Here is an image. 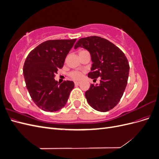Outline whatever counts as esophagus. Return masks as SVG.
<instances>
[{
  "label": "esophagus",
  "mask_w": 159,
  "mask_h": 159,
  "mask_svg": "<svg viewBox=\"0 0 159 159\" xmlns=\"http://www.w3.org/2000/svg\"><path fill=\"white\" fill-rule=\"evenodd\" d=\"M74 84L75 85H78L80 84V82H79V81H74Z\"/></svg>",
  "instance_id": "esophagus-1"
}]
</instances>
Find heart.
Returning <instances> with one entry per match:
<instances>
[{
    "label": "heart",
    "instance_id": "b5f03b06",
    "mask_svg": "<svg viewBox=\"0 0 159 159\" xmlns=\"http://www.w3.org/2000/svg\"><path fill=\"white\" fill-rule=\"evenodd\" d=\"M84 51H85V50H80L79 53H81V52H82ZM82 74H83L82 72H81L80 71L74 70V71H72L70 72L68 75L71 79L75 80H78L81 79V77H82Z\"/></svg>",
    "mask_w": 159,
    "mask_h": 159
}]
</instances>
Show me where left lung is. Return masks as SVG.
<instances>
[{
	"label": "left lung",
	"mask_w": 159,
	"mask_h": 159,
	"mask_svg": "<svg viewBox=\"0 0 159 159\" xmlns=\"http://www.w3.org/2000/svg\"><path fill=\"white\" fill-rule=\"evenodd\" d=\"M78 47L88 50L91 54L93 64L89 78L95 80L101 77L99 85L91 84L85 91L88 103L99 111H108L117 105L125 89L129 73V61L117 46L102 37L80 38L74 48Z\"/></svg>",
	"instance_id": "8db88e82"
}]
</instances>
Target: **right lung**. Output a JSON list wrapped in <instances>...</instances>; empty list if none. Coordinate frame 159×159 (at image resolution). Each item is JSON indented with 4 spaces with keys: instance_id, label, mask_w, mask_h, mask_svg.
<instances>
[{
    "instance_id": "1",
    "label": "right lung",
    "mask_w": 159,
    "mask_h": 159,
    "mask_svg": "<svg viewBox=\"0 0 159 159\" xmlns=\"http://www.w3.org/2000/svg\"><path fill=\"white\" fill-rule=\"evenodd\" d=\"M75 41H45L32 50L25 60L23 74L26 88L33 102L45 111L54 112L64 107L74 88L72 81L58 84L54 77Z\"/></svg>"
}]
</instances>
